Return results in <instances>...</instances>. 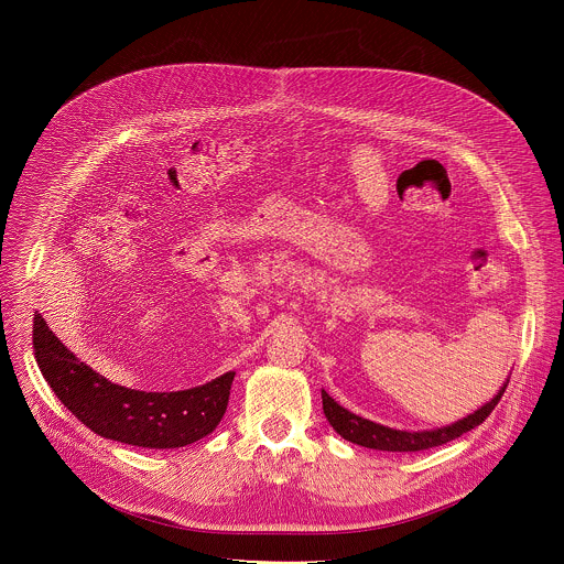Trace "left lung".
<instances>
[{
    "instance_id": "obj_1",
    "label": "left lung",
    "mask_w": 564,
    "mask_h": 564,
    "mask_svg": "<svg viewBox=\"0 0 564 564\" xmlns=\"http://www.w3.org/2000/svg\"><path fill=\"white\" fill-rule=\"evenodd\" d=\"M503 391H506V384L490 402L482 405L480 410H476L474 414H469L467 419L456 421V423H452L447 427H441V430H432V432H402V430L384 427L380 423L367 421V419L345 410L343 405L334 402L325 391H322V398L323 412H325L329 425L345 441H351V443L369 447V449H380V452H423V449H430V447L445 445V443L463 436L465 432L474 430L476 425H480L484 419L495 410V405L501 400Z\"/></svg>"
}]
</instances>
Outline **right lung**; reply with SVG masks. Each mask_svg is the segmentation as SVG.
<instances>
[{"instance_id": "1", "label": "right lung", "mask_w": 564, "mask_h": 564, "mask_svg": "<svg viewBox=\"0 0 564 564\" xmlns=\"http://www.w3.org/2000/svg\"><path fill=\"white\" fill-rule=\"evenodd\" d=\"M34 356L43 378L67 410L95 434L134 447L173 449L208 436L221 421L235 373L175 393H145L108 382L80 362L34 317Z\"/></svg>"}]
</instances>
